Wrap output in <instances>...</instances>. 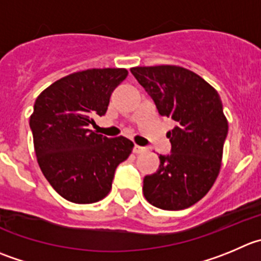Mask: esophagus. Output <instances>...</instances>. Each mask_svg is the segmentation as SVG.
I'll list each match as a JSON object with an SVG mask.
<instances>
[{"mask_svg":"<svg viewBox=\"0 0 261 261\" xmlns=\"http://www.w3.org/2000/svg\"><path fill=\"white\" fill-rule=\"evenodd\" d=\"M145 151H146L145 147H141V146H138V145H136L135 148H133V152L135 153H143Z\"/></svg>","mask_w":261,"mask_h":261,"instance_id":"34e87169","label":"esophagus"}]
</instances>
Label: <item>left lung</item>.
Instances as JSON below:
<instances>
[{"label": "left lung", "instance_id": "1", "mask_svg": "<svg viewBox=\"0 0 261 261\" xmlns=\"http://www.w3.org/2000/svg\"><path fill=\"white\" fill-rule=\"evenodd\" d=\"M130 71L159 114L177 124L166 133L172 153L159 156V170L143 179V195L159 209H187L209 192L222 166L228 121L220 96L182 66H137Z\"/></svg>", "mask_w": 261, "mask_h": 261}]
</instances>
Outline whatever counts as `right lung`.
Returning a JSON list of instances; mask_svg holds the SVG:
<instances>
[{"instance_id":"1","label":"right lung","mask_w":261,"mask_h":261,"mask_svg":"<svg viewBox=\"0 0 261 261\" xmlns=\"http://www.w3.org/2000/svg\"><path fill=\"white\" fill-rule=\"evenodd\" d=\"M126 75V69H87L59 79L37 97L29 120L37 161L52 188L70 202L106 197L116 166L132 152L128 138L89 129L96 115H105Z\"/></svg>"}]
</instances>
